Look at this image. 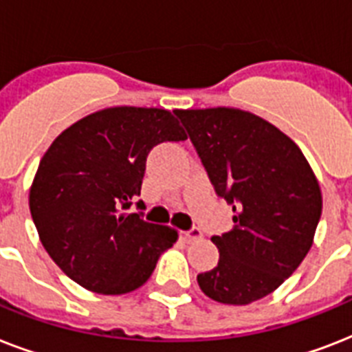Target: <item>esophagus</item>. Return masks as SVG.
<instances>
[{
	"label": "esophagus",
	"instance_id": "1",
	"mask_svg": "<svg viewBox=\"0 0 352 352\" xmlns=\"http://www.w3.org/2000/svg\"><path fill=\"white\" fill-rule=\"evenodd\" d=\"M201 235H203V234H201V230H199L197 226H193V228H190V230L182 232V239L186 241V243H192V241L199 239Z\"/></svg>",
	"mask_w": 352,
	"mask_h": 352
}]
</instances>
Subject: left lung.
Wrapping results in <instances>:
<instances>
[{"mask_svg": "<svg viewBox=\"0 0 352 352\" xmlns=\"http://www.w3.org/2000/svg\"><path fill=\"white\" fill-rule=\"evenodd\" d=\"M234 228L212 241L217 267L197 276L204 294L248 305L278 289L311 250L322 192L301 149L270 122L234 107L177 109Z\"/></svg>", "mask_w": 352, "mask_h": 352, "instance_id": "left-lung-1", "label": "left lung"}]
</instances>
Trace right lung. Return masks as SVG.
Masks as SVG:
<instances>
[{
	"instance_id": "1",
	"label": "right lung",
	"mask_w": 352,
	"mask_h": 352,
	"mask_svg": "<svg viewBox=\"0 0 352 352\" xmlns=\"http://www.w3.org/2000/svg\"><path fill=\"white\" fill-rule=\"evenodd\" d=\"M179 140L186 133L170 111L127 106L93 113L58 135L40 160L29 206L41 245L63 274L109 296L148 281L177 232L127 208L140 195L149 151Z\"/></svg>"
}]
</instances>
